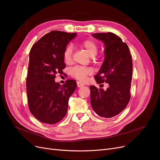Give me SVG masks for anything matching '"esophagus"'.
Listing matches in <instances>:
<instances>
[{
	"label": "esophagus",
	"mask_w": 160,
	"mask_h": 160,
	"mask_svg": "<svg viewBox=\"0 0 160 160\" xmlns=\"http://www.w3.org/2000/svg\"><path fill=\"white\" fill-rule=\"evenodd\" d=\"M77 87H78V88H81V87H83V86L85 85L84 83H81V82H80V81H77Z\"/></svg>",
	"instance_id": "obj_1"
}]
</instances>
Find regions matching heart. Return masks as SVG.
Masks as SVG:
<instances>
[{"label": "heart", "instance_id": "obj_1", "mask_svg": "<svg viewBox=\"0 0 160 160\" xmlns=\"http://www.w3.org/2000/svg\"><path fill=\"white\" fill-rule=\"evenodd\" d=\"M80 45L85 48L91 57H94L97 55L98 51V47L97 43L91 39H87L82 41ZM72 47L71 45L67 46L63 52V60L66 63H70L72 61ZM71 75L77 80L84 81L92 73L91 69L89 67L77 66L72 68L71 70Z\"/></svg>", "mask_w": 160, "mask_h": 160}]
</instances>
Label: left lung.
Returning <instances> with one entry per match:
<instances>
[{"label":"left lung","instance_id":"8db88e82","mask_svg":"<svg viewBox=\"0 0 160 160\" xmlns=\"http://www.w3.org/2000/svg\"><path fill=\"white\" fill-rule=\"evenodd\" d=\"M92 36L102 41L105 47V60L95 79L98 84L108 83L109 88L103 90L91 85V105L100 117L110 118L122 112L129 101L132 55L126 43L113 32L94 33Z\"/></svg>","mask_w":160,"mask_h":160}]
</instances>
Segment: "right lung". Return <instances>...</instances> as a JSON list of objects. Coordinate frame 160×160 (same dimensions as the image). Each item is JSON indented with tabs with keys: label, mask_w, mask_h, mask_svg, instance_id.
Instances as JSON below:
<instances>
[{
	"label": "right lung",
	"mask_w": 160,
	"mask_h": 160,
	"mask_svg": "<svg viewBox=\"0 0 160 160\" xmlns=\"http://www.w3.org/2000/svg\"><path fill=\"white\" fill-rule=\"evenodd\" d=\"M77 33L59 31L48 32L33 45L29 52L27 77L28 108L41 122L55 124L62 119L68 109L71 95L77 88L75 80L61 85L55 83L56 74L66 67L63 52Z\"/></svg>",
	"instance_id": "1"
}]
</instances>
